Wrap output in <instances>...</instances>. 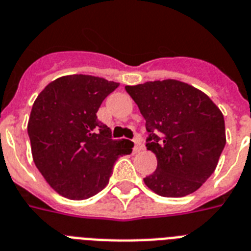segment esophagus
<instances>
[{
	"label": "esophagus",
	"mask_w": 251,
	"mask_h": 251,
	"mask_svg": "<svg viewBox=\"0 0 251 251\" xmlns=\"http://www.w3.org/2000/svg\"><path fill=\"white\" fill-rule=\"evenodd\" d=\"M134 143H135V146H134V152H139V151H142L144 148L143 143H142V139H140L139 136H136L135 139H134Z\"/></svg>",
	"instance_id": "obj_1"
}]
</instances>
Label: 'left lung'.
Listing matches in <instances>:
<instances>
[{"mask_svg":"<svg viewBox=\"0 0 251 251\" xmlns=\"http://www.w3.org/2000/svg\"><path fill=\"white\" fill-rule=\"evenodd\" d=\"M146 120L147 150L157 169L144 178L154 193L183 197L206 182L226 146L225 119L202 91L176 79L125 86Z\"/></svg>","mask_w":251,"mask_h":251,"instance_id":"obj_1","label":"left lung"}]
</instances>
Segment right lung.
Here are the masks:
<instances>
[{
  "instance_id": "obj_1",
  "label": "right lung",
  "mask_w": 251,
  "mask_h": 251,
  "mask_svg": "<svg viewBox=\"0 0 251 251\" xmlns=\"http://www.w3.org/2000/svg\"><path fill=\"white\" fill-rule=\"evenodd\" d=\"M119 85L86 75L64 76L34 101L28 122L32 156L59 195L72 200L97 195L109 182L116 160L131 153L134 143L112 139L111 129L97 117Z\"/></svg>"
}]
</instances>
